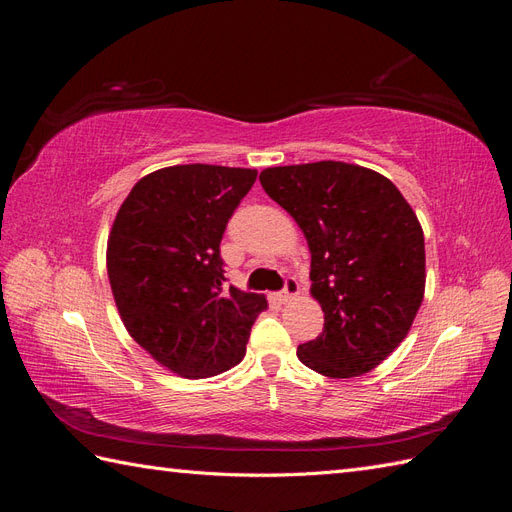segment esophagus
<instances>
[{
  "mask_svg": "<svg viewBox=\"0 0 512 512\" xmlns=\"http://www.w3.org/2000/svg\"><path fill=\"white\" fill-rule=\"evenodd\" d=\"M301 292V286H299V282L294 280V277H288L286 280V288L277 294V301L280 303H290L294 297H297V294Z\"/></svg>",
  "mask_w": 512,
  "mask_h": 512,
  "instance_id": "1",
  "label": "esophagus"
}]
</instances>
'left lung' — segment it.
Masks as SVG:
<instances>
[{
    "label": "left lung",
    "instance_id": "obj_1",
    "mask_svg": "<svg viewBox=\"0 0 512 512\" xmlns=\"http://www.w3.org/2000/svg\"><path fill=\"white\" fill-rule=\"evenodd\" d=\"M260 183L312 254L309 292L324 329L299 346V361L327 378L367 374L404 342L425 297V237L414 209L391 179L359 164L273 166Z\"/></svg>",
    "mask_w": 512,
    "mask_h": 512
}]
</instances>
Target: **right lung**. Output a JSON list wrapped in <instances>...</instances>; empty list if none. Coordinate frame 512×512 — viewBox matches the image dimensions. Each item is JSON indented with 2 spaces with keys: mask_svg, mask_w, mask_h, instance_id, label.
Returning <instances> with one entry per match:
<instances>
[{
  "mask_svg": "<svg viewBox=\"0 0 512 512\" xmlns=\"http://www.w3.org/2000/svg\"><path fill=\"white\" fill-rule=\"evenodd\" d=\"M258 170L177 164L138 179L106 243L123 327L179 378H211L243 361L265 294L222 290L220 241Z\"/></svg>",
  "mask_w": 512,
  "mask_h": 512,
  "instance_id": "1",
  "label": "right lung"
}]
</instances>
